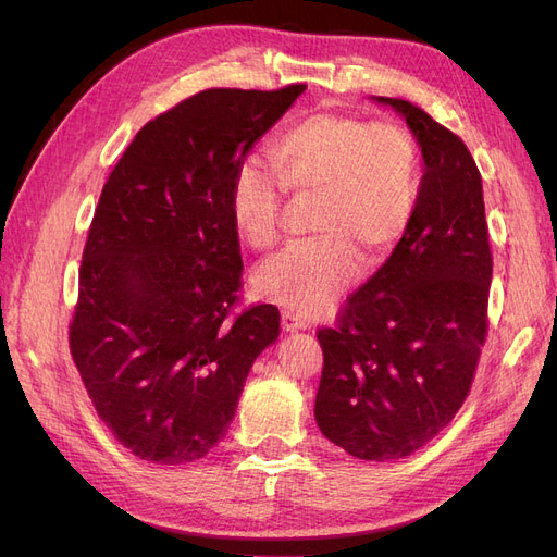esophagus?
Wrapping results in <instances>:
<instances>
[{
	"label": "esophagus",
	"mask_w": 557,
	"mask_h": 557,
	"mask_svg": "<svg viewBox=\"0 0 557 557\" xmlns=\"http://www.w3.org/2000/svg\"><path fill=\"white\" fill-rule=\"evenodd\" d=\"M281 327L285 332H295V330H307L309 327V320L301 315V313H295V311H283L281 315Z\"/></svg>",
	"instance_id": "obj_1"
}]
</instances>
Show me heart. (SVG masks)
Wrapping results in <instances>:
<instances>
[{
	"mask_svg": "<svg viewBox=\"0 0 557 557\" xmlns=\"http://www.w3.org/2000/svg\"><path fill=\"white\" fill-rule=\"evenodd\" d=\"M274 166L244 160L230 185V218L252 250L278 242L283 190L315 197L318 237L290 246L256 272L262 297L305 315L330 309L367 267L385 260L420 199L416 139L395 123L318 113L269 148Z\"/></svg>",
	"mask_w": 557,
	"mask_h": 557,
	"instance_id": "b5f03b06",
	"label": "heart"
}]
</instances>
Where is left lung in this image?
I'll list each match as a JSON object with an SVG mask.
<instances>
[{
	"mask_svg": "<svg viewBox=\"0 0 557 557\" xmlns=\"http://www.w3.org/2000/svg\"><path fill=\"white\" fill-rule=\"evenodd\" d=\"M407 121L423 156L420 199L393 256L318 332L315 423L360 460L407 458L458 413L487 332L493 256L483 185L460 137L411 102L372 97Z\"/></svg>",
	"mask_w": 557,
	"mask_h": 557,
	"instance_id": "1",
	"label": "left lung"
}]
</instances>
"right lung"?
Listing matches in <instances>:
<instances>
[{
  "label": "right lung",
  "mask_w": 557,
  "mask_h": 557,
  "mask_svg": "<svg viewBox=\"0 0 557 557\" xmlns=\"http://www.w3.org/2000/svg\"><path fill=\"white\" fill-rule=\"evenodd\" d=\"M307 86L213 88L146 123L104 183L78 272L70 348L99 418L156 465L205 458L278 309L230 315L242 288L234 170Z\"/></svg>",
  "instance_id": "right-lung-1"
}]
</instances>
